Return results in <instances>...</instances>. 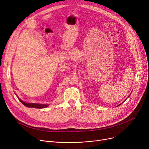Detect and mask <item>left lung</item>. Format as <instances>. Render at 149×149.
<instances>
[{
	"label": "left lung",
	"mask_w": 149,
	"mask_h": 149,
	"mask_svg": "<svg viewBox=\"0 0 149 149\" xmlns=\"http://www.w3.org/2000/svg\"><path fill=\"white\" fill-rule=\"evenodd\" d=\"M121 104H122V103H121ZM120 105H118V106H120ZM116 107H117V106H116Z\"/></svg>",
	"instance_id": "obj_1"
}]
</instances>
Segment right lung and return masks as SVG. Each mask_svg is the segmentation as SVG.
Here are the masks:
<instances>
[{"instance_id":"1","label":"right lung","mask_w":149,"mask_h":149,"mask_svg":"<svg viewBox=\"0 0 149 149\" xmlns=\"http://www.w3.org/2000/svg\"><path fill=\"white\" fill-rule=\"evenodd\" d=\"M19 100L20 101V102L24 104L25 106L28 107H33V108H37V109H42V108H45L48 106V104H36V103H25L24 101H23L22 100H21L20 99H19Z\"/></svg>"}]
</instances>
